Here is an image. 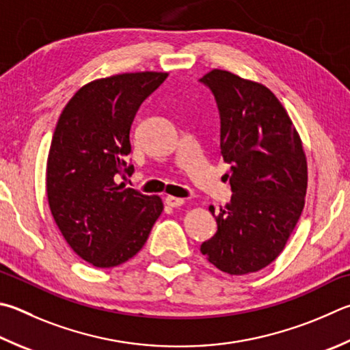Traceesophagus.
Segmentation results:
<instances>
[{"label":"esophagus","instance_id":"1","mask_svg":"<svg viewBox=\"0 0 350 350\" xmlns=\"http://www.w3.org/2000/svg\"><path fill=\"white\" fill-rule=\"evenodd\" d=\"M185 200L180 199V197H174V196H167L165 197V205H168L171 208H177V206H182Z\"/></svg>","mask_w":350,"mask_h":350}]
</instances>
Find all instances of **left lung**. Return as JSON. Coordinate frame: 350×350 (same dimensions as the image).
I'll use <instances>...</instances> for the list:
<instances>
[{
    "instance_id": "left-lung-1",
    "label": "left lung",
    "mask_w": 350,
    "mask_h": 350,
    "mask_svg": "<svg viewBox=\"0 0 350 350\" xmlns=\"http://www.w3.org/2000/svg\"><path fill=\"white\" fill-rule=\"evenodd\" d=\"M220 114V153L231 163L232 197L215 211L217 232L200 252L221 272L243 275L280 256L300 219L308 188L301 139L269 88L226 70L200 79Z\"/></svg>"
}]
</instances>
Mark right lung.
I'll return each instance as SVG.
<instances>
[{
	"label": "right lung",
	"mask_w": 350,
	"mask_h": 350,
	"mask_svg": "<svg viewBox=\"0 0 350 350\" xmlns=\"http://www.w3.org/2000/svg\"><path fill=\"white\" fill-rule=\"evenodd\" d=\"M168 73L114 75L88 82L68 100L47 159V199L68 246L96 268L135 257L163 209L159 196L116 183L131 176L130 130L139 107Z\"/></svg>",
	"instance_id": "add662e5"
}]
</instances>
